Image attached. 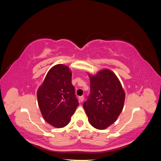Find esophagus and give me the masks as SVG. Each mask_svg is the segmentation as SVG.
<instances>
[{
	"instance_id": "obj_1",
	"label": "esophagus",
	"mask_w": 161,
	"mask_h": 161,
	"mask_svg": "<svg viewBox=\"0 0 161 161\" xmlns=\"http://www.w3.org/2000/svg\"><path fill=\"white\" fill-rule=\"evenodd\" d=\"M79 100H80V101H81V102L83 101V100H84V96H80V97H79Z\"/></svg>"
}]
</instances>
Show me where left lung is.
I'll return each mask as SVG.
<instances>
[{
  "instance_id": "obj_1",
  "label": "left lung",
  "mask_w": 161,
  "mask_h": 161,
  "mask_svg": "<svg viewBox=\"0 0 161 161\" xmlns=\"http://www.w3.org/2000/svg\"><path fill=\"white\" fill-rule=\"evenodd\" d=\"M90 94L83 108L89 123L104 130L114 124L124 108L125 92L113 72L105 69L90 76Z\"/></svg>"
}]
</instances>
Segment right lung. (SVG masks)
Returning a JSON list of instances; mask_svg holds the SVG:
<instances>
[{
    "mask_svg": "<svg viewBox=\"0 0 161 161\" xmlns=\"http://www.w3.org/2000/svg\"><path fill=\"white\" fill-rule=\"evenodd\" d=\"M71 78L69 67L56 65L47 72L37 92L42 116L55 128H63L69 124L79 105Z\"/></svg>",
    "mask_w": 161,
    "mask_h": 161,
    "instance_id": "right-lung-1",
    "label": "right lung"
}]
</instances>
